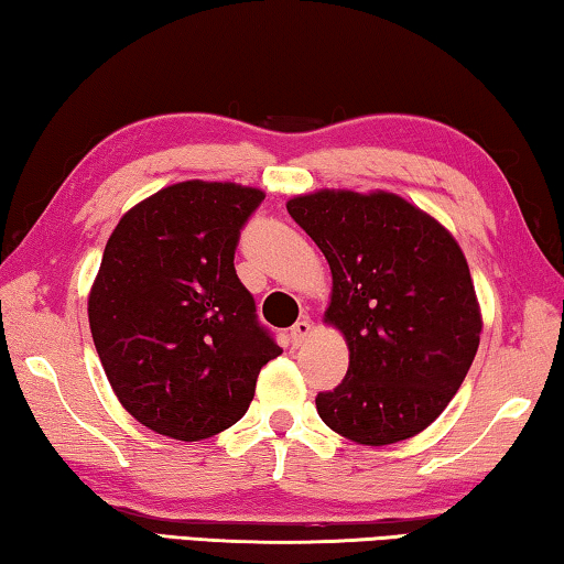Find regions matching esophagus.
<instances>
[{"mask_svg": "<svg viewBox=\"0 0 564 564\" xmlns=\"http://www.w3.org/2000/svg\"><path fill=\"white\" fill-rule=\"evenodd\" d=\"M311 334H314V324H311L308 318H299L296 324L291 326V341H293V346L306 344L308 338H311Z\"/></svg>", "mask_w": 564, "mask_h": 564, "instance_id": "34e87169", "label": "esophagus"}]
</instances>
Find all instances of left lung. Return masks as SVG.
<instances>
[{
	"label": "left lung",
	"mask_w": 564,
	"mask_h": 564,
	"mask_svg": "<svg viewBox=\"0 0 564 564\" xmlns=\"http://www.w3.org/2000/svg\"><path fill=\"white\" fill-rule=\"evenodd\" d=\"M330 268L324 321L348 371L316 397L318 416L356 444H394L434 422L479 348L467 258L440 220L394 193L316 191L285 203Z\"/></svg>",
	"instance_id": "1"
}]
</instances>
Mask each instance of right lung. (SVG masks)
Returning <instances> with one entry per match:
<instances>
[{"label":"right lung","mask_w":564,"mask_h":564,"mask_svg":"<svg viewBox=\"0 0 564 564\" xmlns=\"http://www.w3.org/2000/svg\"><path fill=\"white\" fill-rule=\"evenodd\" d=\"M258 187L185 181L130 208L87 301L107 381L142 426L181 442L234 426L281 354L234 258Z\"/></svg>","instance_id":"1"}]
</instances>
